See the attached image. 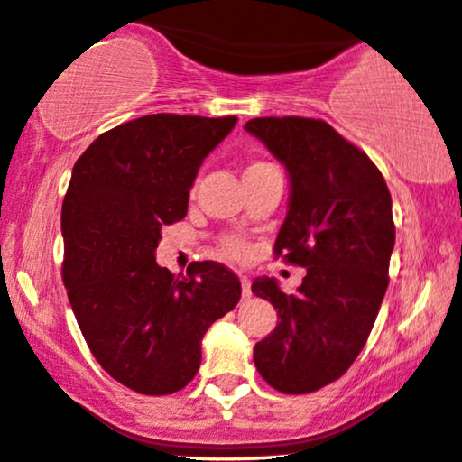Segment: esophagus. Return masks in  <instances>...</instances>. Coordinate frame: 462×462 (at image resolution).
<instances>
[{"label": "esophagus", "mask_w": 462, "mask_h": 462, "mask_svg": "<svg viewBox=\"0 0 462 462\" xmlns=\"http://www.w3.org/2000/svg\"><path fill=\"white\" fill-rule=\"evenodd\" d=\"M241 288H243V299L247 300L251 296V282L249 277H245V274H241Z\"/></svg>", "instance_id": "esophagus-1"}]
</instances>
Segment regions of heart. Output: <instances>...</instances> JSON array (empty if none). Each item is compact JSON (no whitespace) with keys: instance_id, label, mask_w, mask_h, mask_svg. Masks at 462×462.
<instances>
[{"instance_id":"obj_1","label":"heart","mask_w":462,"mask_h":462,"mask_svg":"<svg viewBox=\"0 0 462 462\" xmlns=\"http://www.w3.org/2000/svg\"><path fill=\"white\" fill-rule=\"evenodd\" d=\"M268 168H273V166H271V163H266V162H251L249 166L245 168L243 177H249V174L268 171ZM224 251H226L227 255H232V258H243L245 251H247V247H245V243L238 241V238H226V241H224Z\"/></svg>"}]
</instances>
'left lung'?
<instances>
[{
    "mask_svg": "<svg viewBox=\"0 0 462 462\" xmlns=\"http://www.w3.org/2000/svg\"><path fill=\"white\" fill-rule=\"evenodd\" d=\"M245 130L290 174L288 215L274 255L307 268L296 294L258 277L279 324L255 343V369L283 394H307L346 373L365 347L388 288L393 198L369 155L322 119L258 116Z\"/></svg>",
    "mask_w": 462,
    "mask_h": 462,
    "instance_id": "left-lung-1",
    "label": "left lung"
}]
</instances>
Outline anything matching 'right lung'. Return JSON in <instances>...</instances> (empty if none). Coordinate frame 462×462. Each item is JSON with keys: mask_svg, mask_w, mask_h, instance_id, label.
I'll use <instances>...</instances> for the list:
<instances>
[{"mask_svg": "<svg viewBox=\"0 0 462 462\" xmlns=\"http://www.w3.org/2000/svg\"><path fill=\"white\" fill-rule=\"evenodd\" d=\"M236 116L147 115L104 132L74 163L61 207L63 283L91 354L134 393L185 388L200 343L241 299L219 262L188 277L155 262L162 227L188 215L198 168Z\"/></svg>", "mask_w": 462, "mask_h": 462, "instance_id": "1", "label": "right lung"}]
</instances>
